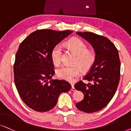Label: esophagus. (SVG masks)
<instances>
[{
  "label": "esophagus",
  "mask_w": 131,
  "mask_h": 131,
  "mask_svg": "<svg viewBox=\"0 0 131 131\" xmlns=\"http://www.w3.org/2000/svg\"><path fill=\"white\" fill-rule=\"evenodd\" d=\"M71 86H72V88H71V91H73V92H75L76 90H75V88H74V84L71 83Z\"/></svg>",
  "instance_id": "34e87169"
}]
</instances>
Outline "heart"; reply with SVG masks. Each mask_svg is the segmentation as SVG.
<instances>
[{
	"label": "heart",
	"instance_id": "1",
	"mask_svg": "<svg viewBox=\"0 0 131 131\" xmlns=\"http://www.w3.org/2000/svg\"><path fill=\"white\" fill-rule=\"evenodd\" d=\"M67 46L74 54L76 58L74 60V67L63 66L56 71V76L60 79L72 82L80 75L81 68L83 71H89L96 60V54L92 49H88L85 42L79 38H74L67 43ZM62 47L57 44L51 51V58L52 63L59 65L62 62ZM79 66L80 67H79Z\"/></svg>",
	"mask_w": 131,
	"mask_h": 131
}]
</instances>
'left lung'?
Masks as SVG:
<instances>
[{
  "label": "left lung",
  "instance_id": "left-lung-1",
  "mask_svg": "<svg viewBox=\"0 0 131 131\" xmlns=\"http://www.w3.org/2000/svg\"><path fill=\"white\" fill-rule=\"evenodd\" d=\"M76 34L90 43L96 54L94 65L83 79L89 83L80 80L74 85L84 94V99L76 107L91 113L106 106L114 97L120 81V60L117 48L107 38L91 32Z\"/></svg>",
  "mask_w": 131,
  "mask_h": 131
}]
</instances>
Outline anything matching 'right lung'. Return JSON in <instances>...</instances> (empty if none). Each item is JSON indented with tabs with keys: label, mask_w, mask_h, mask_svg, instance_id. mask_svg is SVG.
<instances>
[{
	"label": "right lung",
	"mask_w": 131,
	"mask_h": 131,
	"mask_svg": "<svg viewBox=\"0 0 131 131\" xmlns=\"http://www.w3.org/2000/svg\"><path fill=\"white\" fill-rule=\"evenodd\" d=\"M72 32L39 29L19 45L14 64L15 85L23 102L34 111H48L56 105L61 93L71 90L67 81L51 80L55 71L51 51Z\"/></svg>",
	"instance_id": "obj_1"
}]
</instances>
